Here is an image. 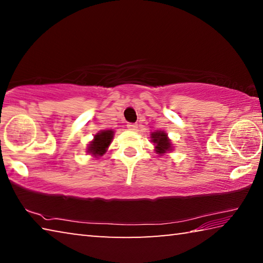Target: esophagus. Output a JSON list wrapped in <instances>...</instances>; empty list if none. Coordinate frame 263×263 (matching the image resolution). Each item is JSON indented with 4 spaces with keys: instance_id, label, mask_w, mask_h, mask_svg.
Segmentation results:
<instances>
[{
    "instance_id": "34e87169",
    "label": "esophagus",
    "mask_w": 263,
    "mask_h": 263,
    "mask_svg": "<svg viewBox=\"0 0 263 263\" xmlns=\"http://www.w3.org/2000/svg\"><path fill=\"white\" fill-rule=\"evenodd\" d=\"M126 126H127L128 130H131V131H136L137 128H138V125H137V124H135V123H128Z\"/></svg>"
}]
</instances>
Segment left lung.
<instances>
[{
    "instance_id": "1",
    "label": "left lung",
    "mask_w": 263,
    "mask_h": 263,
    "mask_svg": "<svg viewBox=\"0 0 263 263\" xmlns=\"http://www.w3.org/2000/svg\"><path fill=\"white\" fill-rule=\"evenodd\" d=\"M151 138L155 145V152L158 154L167 153L169 151H172V142L169 139L167 133L163 131H155L151 133Z\"/></svg>"
}]
</instances>
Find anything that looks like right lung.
Listing matches in <instances>:
<instances>
[{"instance_id":"obj_1","label":"right lung","mask_w":263,"mask_h":263,"mask_svg":"<svg viewBox=\"0 0 263 263\" xmlns=\"http://www.w3.org/2000/svg\"><path fill=\"white\" fill-rule=\"evenodd\" d=\"M112 137V130H103L96 133L94 136V139L90 141V144L88 146L87 152L94 155V157H102V155L106 152V148L109 147V145L111 144Z\"/></svg>"}]
</instances>
